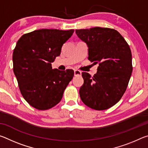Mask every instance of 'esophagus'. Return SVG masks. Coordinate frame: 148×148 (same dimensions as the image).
Segmentation results:
<instances>
[{
	"label": "esophagus",
	"instance_id": "obj_1",
	"mask_svg": "<svg viewBox=\"0 0 148 148\" xmlns=\"http://www.w3.org/2000/svg\"><path fill=\"white\" fill-rule=\"evenodd\" d=\"M82 75V72L79 70H75L74 71V76H79Z\"/></svg>",
	"mask_w": 148,
	"mask_h": 148
}]
</instances>
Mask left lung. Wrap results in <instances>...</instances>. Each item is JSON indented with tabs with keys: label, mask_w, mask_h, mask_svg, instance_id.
I'll list each match as a JSON object with an SVG mask.
<instances>
[{
	"label": "left lung",
	"mask_w": 148,
	"mask_h": 148,
	"mask_svg": "<svg viewBox=\"0 0 148 148\" xmlns=\"http://www.w3.org/2000/svg\"><path fill=\"white\" fill-rule=\"evenodd\" d=\"M88 46V59L99 63L93 76L82 72L84 82L79 89L82 102L96 110L110 108L126 91L132 72L130 47L116 30L102 27L76 30Z\"/></svg>",
	"instance_id": "8db88e82"
}]
</instances>
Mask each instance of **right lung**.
<instances>
[{"label":"right lung","instance_id":"1","mask_svg":"<svg viewBox=\"0 0 148 148\" xmlns=\"http://www.w3.org/2000/svg\"><path fill=\"white\" fill-rule=\"evenodd\" d=\"M74 30L39 29L25 34L14 49L13 69L21 95L40 110H48L62 99L74 71L52 69L51 62Z\"/></svg>","mask_w":148,"mask_h":148}]
</instances>
